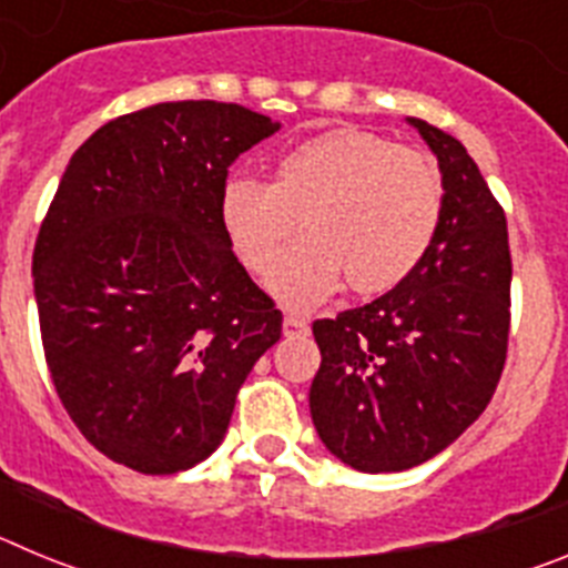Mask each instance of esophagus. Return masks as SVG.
Returning <instances> with one entry per match:
<instances>
[{"mask_svg":"<svg viewBox=\"0 0 568 568\" xmlns=\"http://www.w3.org/2000/svg\"><path fill=\"white\" fill-rule=\"evenodd\" d=\"M310 329L307 318H301V315L287 313L284 315V335H304Z\"/></svg>","mask_w":568,"mask_h":568,"instance_id":"34e87169","label":"esophagus"}]
</instances>
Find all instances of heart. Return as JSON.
<instances>
[{
    "mask_svg": "<svg viewBox=\"0 0 568 568\" xmlns=\"http://www.w3.org/2000/svg\"><path fill=\"white\" fill-rule=\"evenodd\" d=\"M440 215L444 182L433 159L353 128L293 144L270 182L233 175L219 195L224 235L253 275L270 273L300 220L305 239L267 281L290 307L318 304L344 278L361 295L398 287L433 247Z\"/></svg>",
    "mask_w": 568,
    "mask_h": 568,
    "instance_id": "1",
    "label": "heart"
}]
</instances>
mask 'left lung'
<instances>
[{
	"label": "left lung",
	"mask_w": 568,
	"mask_h": 568,
	"mask_svg": "<svg viewBox=\"0 0 568 568\" xmlns=\"http://www.w3.org/2000/svg\"><path fill=\"white\" fill-rule=\"evenodd\" d=\"M406 122L444 182L433 247L395 290L313 324V424L335 458L369 475L413 469L455 444L495 395L509 341L504 210L458 139Z\"/></svg>",
	"instance_id": "obj_1"
}]
</instances>
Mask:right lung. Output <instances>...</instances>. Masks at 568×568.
<instances>
[{
    "instance_id": "1",
    "label": "right lung",
    "mask_w": 568,
    "mask_h": 568,
    "mask_svg": "<svg viewBox=\"0 0 568 568\" xmlns=\"http://www.w3.org/2000/svg\"><path fill=\"white\" fill-rule=\"evenodd\" d=\"M281 124L227 102L119 115L73 153L33 250L44 361L115 464L173 475L219 449L281 313L233 255L230 164Z\"/></svg>"
}]
</instances>
